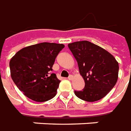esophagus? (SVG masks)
I'll return each instance as SVG.
<instances>
[{
    "instance_id": "obj_1",
    "label": "esophagus",
    "mask_w": 131,
    "mask_h": 131,
    "mask_svg": "<svg viewBox=\"0 0 131 131\" xmlns=\"http://www.w3.org/2000/svg\"><path fill=\"white\" fill-rule=\"evenodd\" d=\"M73 79V75H69V77H68V80H72Z\"/></svg>"
}]
</instances>
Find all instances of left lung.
I'll use <instances>...</instances> for the list:
<instances>
[{"mask_svg": "<svg viewBox=\"0 0 131 131\" xmlns=\"http://www.w3.org/2000/svg\"><path fill=\"white\" fill-rule=\"evenodd\" d=\"M78 62L79 72L85 80V88L75 91L81 100L93 102L112 90L118 77V63L106 50L88 41L68 44Z\"/></svg>", "mask_w": 131, "mask_h": 131, "instance_id": "8db88e82", "label": "left lung"}]
</instances>
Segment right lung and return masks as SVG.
I'll return each mask as SVG.
<instances>
[{
	"label": "right lung",
	"mask_w": 131,
	"mask_h": 131,
	"mask_svg": "<svg viewBox=\"0 0 131 131\" xmlns=\"http://www.w3.org/2000/svg\"><path fill=\"white\" fill-rule=\"evenodd\" d=\"M64 47L63 43L43 42L26 46L12 57L11 78L26 97L37 102L55 97L61 80L55 73H50Z\"/></svg>",
	"instance_id": "right-lung-1"
}]
</instances>
